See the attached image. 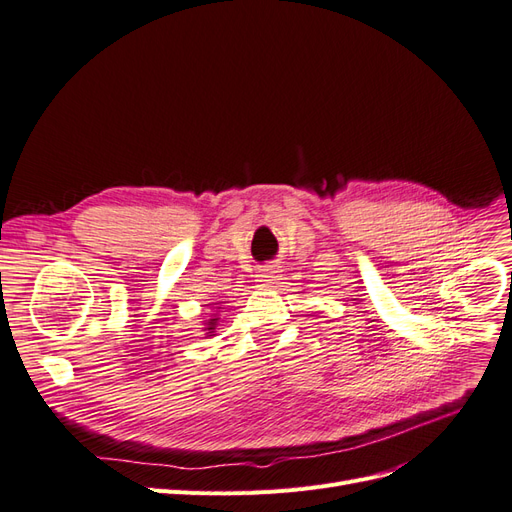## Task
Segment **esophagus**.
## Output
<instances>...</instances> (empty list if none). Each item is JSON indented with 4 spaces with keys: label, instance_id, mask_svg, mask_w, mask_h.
<instances>
[{
    "label": "esophagus",
    "instance_id": "1",
    "mask_svg": "<svg viewBox=\"0 0 512 512\" xmlns=\"http://www.w3.org/2000/svg\"><path fill=\"white\" fill-rule=\"evenodd\" d=\"M275 280H277V269L275 267H267V269H262V273H260V284L262 286H273L275 284Z\"/></svg>",
    "mask_w": 512,
    "mask_h": 512
}]
</instances>
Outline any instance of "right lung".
Segmentation results:
<instances>
[{
	"instance_id": "add662e5",
	"label": "right lung",
	"mask_w": 512,
	"mask_h": 512,
	"mask_svg": "<svg viewBox=\"0 0 512 512\" xmlns=\"http://www.w3.org/2000/svg\"><path fill=\"white\" fill-rule=\"evenodd\" d=\"M218 309H220V307H218ZM215 324H218V318H211V320L207 322V331H209V333L215 331Z\"/></svg>"
}]
</instances>
